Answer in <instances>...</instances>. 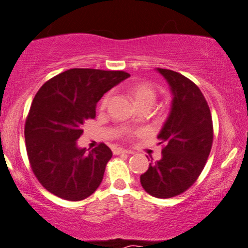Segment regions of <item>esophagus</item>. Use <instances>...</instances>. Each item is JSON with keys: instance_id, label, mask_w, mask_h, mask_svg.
I'll list each match as a JSON object with an SVG mask.
<instances>
[{"instance_id": "esophagus-1", "label": "esophagus", "mask_w": 248, "mask_h": 248, "mask_svg": "<svg viewBox=\"0 0 248 248\" xmlns=\"http://www.w3.org/2000/svg\"><path fill=\"white\" fill-rule=\"evenodd\" d=\"M124 154H131V152L125 150V149H122V148L114 149V155H124Z\"/></svg>"}]
</instances>
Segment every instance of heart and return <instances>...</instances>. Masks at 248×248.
I'll return each mask as SVG.
<instances>
[{
	"label": "heart",
	"instance_id": "b5f03b06",
	"mask_svg": "<svg viewBox=\"0 0 248 248\" xmlns=\"http://www.w3.org/2000/svg\"><path fill=\"white\" fill-rule=\"evenodd\" d=\"M127 93L133 97L135 104L139 107L142 105H154L157 98L155 90L152 88L151 84L147 82H131L126 86ZM111 94L106 93L100 101V108H106L109 103Z\"/></svg>",
	"mask_w": 248,
	"mask_h": 248
}]
</instances>
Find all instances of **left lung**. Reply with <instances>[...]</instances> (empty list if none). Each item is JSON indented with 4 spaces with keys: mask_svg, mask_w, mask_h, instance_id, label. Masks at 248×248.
Segmentation results:
<instances>
[{
    "mask_svg": "<svg viewBox=\"0 0 248 248\" xmlns=\"http://www.w3.org/2000/svg\"><path fill=\"white\" fill-rule=\"evenodd\" d=\"M157 70L170 87L171 110L158 134L162 157L155 162L151 157L140 181L150 195L169 199L187 191L199 178L212 148L213 124L209 105L193 81L175 71Z\"/></svg>",
    "mask_w": 248,
    "mask_h": 248,
    "instance_id": "8db88e82",
    "label": "left lung"
}]
</instances>
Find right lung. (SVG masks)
Segmentation results:
<instances>
[{"instance_id":"obj_1","label":"right lung","mask_w":248,"mask_h":248,"mask_svg":"<svg viewBox=\"0 0 248 248\" xmlns=\"http://www.w3.org/2000/svg\"><path fill=\"white\" fill-rule=\"evenodd\" d=\"M130 74L124 71L71 69L46 81L33 98L25 124L27 155L47 191L81 201L98 188L113 152L100 143L77 147L83 124L96 117L100 98Z\"/></svg>"}]
</instances>
